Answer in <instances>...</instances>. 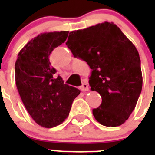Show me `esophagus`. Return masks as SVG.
Instances as JSON below:
<instances>
[{"mask_svg":"<svg viewBox=\"0 0 155 155\" xmlns=\"http://www.w3.org/2000/svg\"><path fill=\"white\" fill-rule=\"evenodd\" d=\"M80 89L82 91H88V90H89V87H88L87 84H86V83H84V84H82V85L80 87Z\"/></svg>","mask_w":155,"mask_h":155,"instance_id":"34e87169","label":"esophagus"}]
</instances>
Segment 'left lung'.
Masks as SVG:
<instances>
[{
    "label": "left lung",
    "mask_w": 155,
    "mask_h": 155,
    "mask_svg": "<svg viewBox=\"0 0 155 155\" xmlns=\"http://www.w3.org/2000/svg\"><path fill=\"white\" fill-rule=\"evenodd\" d=\"M66 45L92 70L91 89L102 97L101 105L92 110L94 119L105 127L124 124L135 109L143 84L135 46L116 25L107 21L71 31Z\"/></svg>",
    "instance_id": "1"
}]
</instances>
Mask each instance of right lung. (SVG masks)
<instances>
[{
    "mask_svg": "<svg viewBox=\"0 0 155 155\" xmlns=\"http://www.w3.org/2000/svg\"><path fill=\"white\" fill-rule=\"evenodd\" d=\"M67 31L41 33L18 54L15 82L25 107L37 124L52 128L68 118L71 105L81 91L64 83L50 62L53 49L68 38Z\"/></svg>",
    "mask_w": 155,
    "mask_h": 155,
    "instance_id": "1",
    "label": "right lung"
}]
</instances>
